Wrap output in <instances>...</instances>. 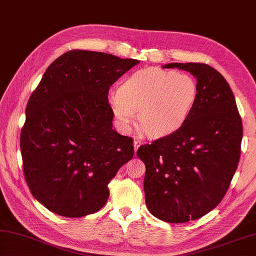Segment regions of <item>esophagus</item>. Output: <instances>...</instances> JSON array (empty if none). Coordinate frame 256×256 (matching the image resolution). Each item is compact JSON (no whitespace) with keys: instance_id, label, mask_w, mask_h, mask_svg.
Wrapping results in <instances>:
<instances>
[{"instance_id":"esophagus-1","label":"esophagus","mask_w":256,"mask_h":256,"mask_svg":"<svg viewBox=\"0 0 256 256\" xmlns=\"http://www.w3.org/2000/svg\"><path fill=\"white\" fill-rule=\"evenodd\" d=\"M140 146H141V141L138 140V138H134V151H136V153Z\"/></svg>"}]
</instances>
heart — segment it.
<instances>
[{
  "instance_id": "b5f03b06",
  "label": "heart",
  "mask_w": 256,
  "mask_h": 256,
  "mask_svg": "<svg viewBox=\"0 0 256 256\" xmlns=\"http://www.w3.org/2000/svg\"><path fill=\"white\" fill-rule=\"evenodd\" d=\"M197 94V82L188 74L146 68L125 78L108 100L123 132L136 124L138 110V124L144 132L160 138L174 133L186 122Z\"/></svg>"
}]
</instances>
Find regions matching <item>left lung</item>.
I'll use <instances>...</instances> for the list:
<instances>
[{"label": "left lung", "mask_w": 256, "mask_h": 256, "mask_svg": "<svg viewBox=\"0 0 256 256\" xmlns=\"http://www.w3.org/2000/svg\"><path fill=\"white\" fill-rule=\"evenodd\" d=\"M197 78L198 94L188 118L174 133L144 144V194L153 216L187 222L212 210L238 169L243 124L228 82L202 62L168 64Z\"/></svg>", "instance_id": "8db88e82"}]
</instances>
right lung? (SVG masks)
<instances>
[{
  "mask_svg": "<svg viewBox=\"0 0 256 256\" xmlns=\"http://www.w3.org/2000/svg\"><path fill=\"white\" fill-rule=\"evenodd\" d=\"M138 64L70 50L47 68L21 130L23 174L36 200L54 214L82 217L108 202V184L133 158V138L113 130L110 87Z\"/></svg>",
  "mask_w": 256,
  "mask_h": 256,
  "instance_id": "right-lung-1",
  "label": "right lung"
}]
</instances>
